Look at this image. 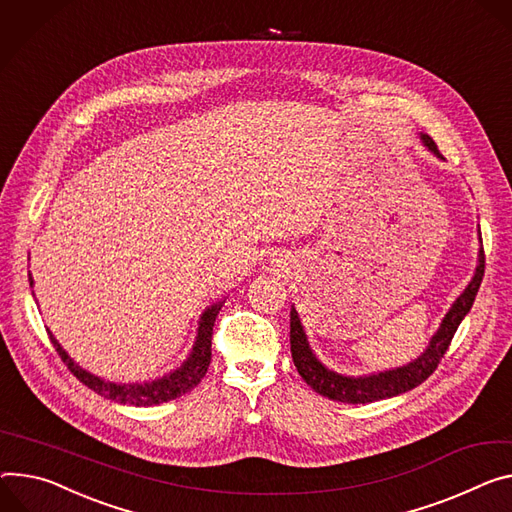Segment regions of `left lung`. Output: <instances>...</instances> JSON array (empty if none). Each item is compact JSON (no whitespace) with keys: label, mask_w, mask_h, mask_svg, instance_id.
<instances>
[{"label":"left lung","mask_w":512,"mask_h":512,"mask_svg":"<svg viewBox=\"0 0 512 512\" xmlns=\"http://www.w3.org/2000/svg\"><path fill=\"white\" fill-rule=\"evenodd\" d=\"M421 138H423L425 147L433 155L443 159V155L439 153V149H437V145H435L431 136L421 134ZM484 263H486L484 261V249H480L478 267H476L472 282L468 284V288L463 290V294L453 302V306L445 314L441 327L433 335L427 351L418 359H414V361H410L402 367L380 371V374L353 378V376H341V374H337V371H331L329 367H324L316 359V355L312 353V349L308 345V339H306V333L302 329L300 316H298L296 308L292 306V312H290V345H292V359H294L298 374L320 396H327L331 400L347 402V404L376 402V400L392 398V396L408 392L416 386H421L437 369L441 357L445 355V351L451 345V339H453V335L459 327V322L466 318V314L470 312V308L476 300V294L480 290V284H482Z\"/></svg>","instance_id":"obj_1"}]
</instances>
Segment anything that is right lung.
Masks as SVG:
<instances>
[{
	"instance_id": "1",
	"label": "right lung",
	"mask_w": 512,
	"mask_h": 512,
	"mask_svg": "<svg viewBox=\"0 0 512 512\" xmlns=\"http://www.w3.org/2000/svg\"><path fill=\"white\" fill-rule=\"evenodd\" d=\"M28 280L32 286V275L28 273ZM222 308V302L210 306L202 318H200V327H198V337L194 343V349L190 353V357L183 361L181 367H177L175 371H171L169 376H163L159 380L153 382H145V384H114V382H106L89 371L81 369L67 353L65 349L57 343V339L53 337V333L49 331L51 343L55 345L57 353L61 355L63 363L69 367L71 374L85 384L87 388L94 390L96 394L120 402V404H132V406H153V404H161V402H169L173 398H179L183 394H188L190 390H194L202 378L206 376L210 359H212V329H214V320L218 316Z\"/></svg>"
}]
</instances>
